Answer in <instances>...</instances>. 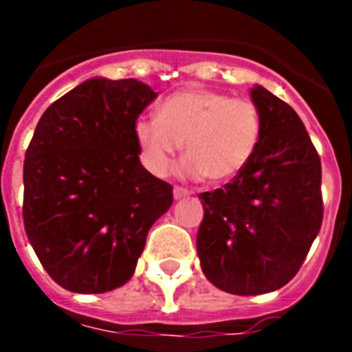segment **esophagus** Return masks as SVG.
<instances>
[{
    "label": "esophagus",
    "instance_id": "1",
    "mask_svg": "<svg viewBox=\"0 0 352 352\" xmlns=\"http://www.w3.org/2000/svg\"><path fill=\"white\" fill-rule=\"evenodd\" d=\"M186 195H190V190H186V188H182V186L173 188V197H175L177 201L182 197H186Z\"/></svg>",
    "mask_w": 352,
    "mask_h": 352
}]
</instances>
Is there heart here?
Returning a JSON list of instances; mask_svg holds the SVG:
<instances>
[{"mask_svg": "<svg viewBox=\"0 0 352 352\" xmlns=\"http://www.w3.org/2000/svg\"><path fill=\"white\" fill-rule=\"evenodd\" d=\"M261 135L263 115L256 102L201 87L166 96L157 117L133 122L140 162L155 177L170 171L184 142L188 175L232 181L250 164Z\"/></svg>", "mask_w": 352, "mask_h": 352, "instance_id": "obj_1", "label": "heart"}]
</instances>
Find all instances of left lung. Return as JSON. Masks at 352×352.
Instances as JSON below:
<instances>
[{
	"label": "left lung",
	"mask_w": 352,
	"mask_h": 352,
	"mask_svg": "<svg viewBox=\"0 0 352 352\" xmlns=\"http://www.w3.org/2000/svg\"><path fill=\"white\" fill-rule=\"evenodd\" d=\"M254 159L225 188L199 193L201 268L217 289L257 296L281 289L305 261L322 228V162L298 113L261 85Z\"/></svg>",
	"instance_id": "8db88e82"
}]
</instances>
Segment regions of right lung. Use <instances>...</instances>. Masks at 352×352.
I'll use <instances>...</instances> for the list:
<instances>
[{
  "instance_id": "right-lung-1",
  "label": "right lung",
  "mask_w": 352,
  "mask_h": 352,
  "mask_svg": "<svg viewBox=\"0 0 352 352\" xmlns=\"http://www.w3.org/2000/svg\"><path fill=\"white\" fill-rule=\"evenodd\" d=\"M157 98L135 78H91L52 102L23 164V225L60 287L102 294L129 281L173 188L138 159L133 122Z\"/></svg>"
}]
</instances>
